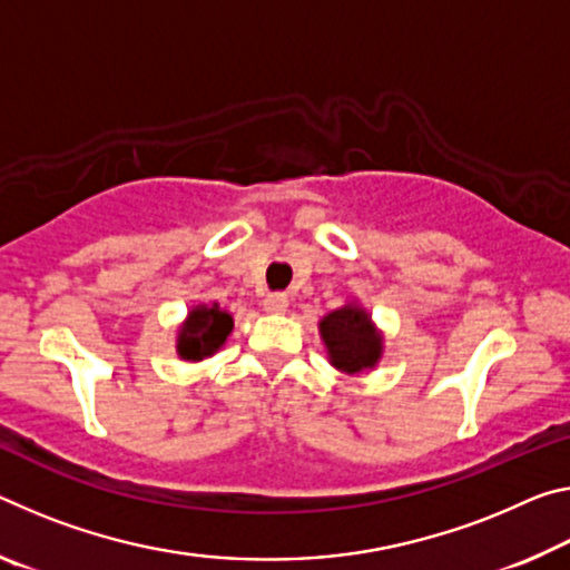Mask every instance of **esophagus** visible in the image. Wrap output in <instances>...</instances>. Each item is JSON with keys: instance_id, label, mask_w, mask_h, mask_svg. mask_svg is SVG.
<instances>
[{"instance_id": "obj_1", "label": "esophagus", "mask_w": 570, "mask_h": 570, "mask_svg": "<svg viewBox=\"0 0 570 570\" xmlns=\"http://www.w3.org/2000/svg\"><path fill=\"white\" fill-rule=\"evenodd\" d=\"M264 309L268 314H284L288 309V299L286 294H268L264 299Z\"/></svg>"}]
</instances>
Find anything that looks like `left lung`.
<instances>
[{
  "label": "left lung",
  "mask_w": 570,
  "mask_h": 570,
  "mask_svg": "<svg viewBox=\"0 0 570 570\" xmlns=\"http://www.w3.org/2000/svg\"><path fill=\"white\" fill-rule=\"evenodd\" d=\"M320 337L334 370L360 377L381 365L385 337L363 304L347 302L320 320Z\"/></svg>",
  "instance_id": "1"
}]
</instances>
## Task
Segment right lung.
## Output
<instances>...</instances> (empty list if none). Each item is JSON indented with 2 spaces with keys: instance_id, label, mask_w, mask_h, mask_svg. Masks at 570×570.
Instances as JSON below:
<instances>
[{
  "instance_id": "1",
  "label": "right lung",
  "mask_w": 570,
  "mask_h": 570,
  "mask_svg": "<svg viewBox=\"0 0 570 570\" xmlns=\"http://www.w3.org/2000/svg\"><path fill=\"white\" fill-rule=\"evenodd\" d=\"M233 332V314L220 309L218 302L193 304L185 322L177 327L175 352L185 363H203L213 357Z\"/></svg>"
}]
</instances>
